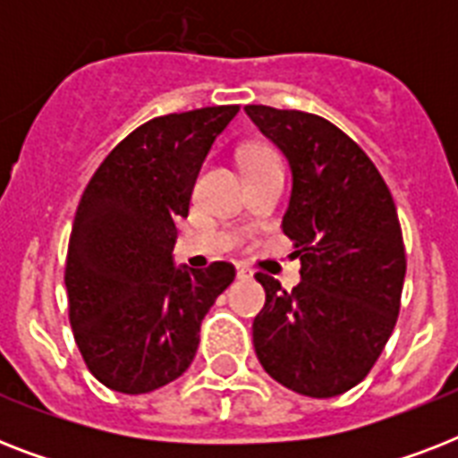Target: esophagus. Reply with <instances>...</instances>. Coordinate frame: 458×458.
Returning a JSON list of instances; mask_svg holds the SVG:
<instances>
[{"instance_id": "esophagus-1", "label": "esophagus", "mask_w": 458, "mask_h": 458, "mask_svg": "<svg viewBox=\"0 0 458 458\" xmlns=\"http://www.w3.org/2000/svg\"><path fill=\"white\" fill-rule=\"evenodd\" d=\"M237 278H240V280L251 278V271H250V268H244V266H237Z\"/></svg>"}]
</instances>
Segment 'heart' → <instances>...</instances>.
I'll list each match as a JSON object with an SVG mask.
<instances>
[{
  "instance_id": "obj_1",
  "label": "heart",
  "mask_w": 458,
  "mask_h": 458,
  "mask_svg": "<svg viewBox=\"0 0 458 458\" xmlns=\"http://www.w3.org/2000/svg\"><path fill=\"white\" fill-rule=\"evenodd\" d=\"M242 161H244V168H257V165H266V164H276L278 157L273 152L271 147H247L242 152Z\"/></svg>"
}]
</instances>
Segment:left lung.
Instances as JSON below:
<instances>
[{"instance_id": "obj_1", "label": "left lung", "mask_w": 458, "mask_h": 458, "mask_svg": "<svg viewBox=\"0 0 458 458\" xmlns=\"http://www.w3.org/2000/svg\"><path fill=\"white\" fill-rule=\"evenodd\" d=\"M244 111L290 164L283 233L301 261L290 293L257 273L266 304L251 326L254 352L287 390L335 397L369 376L397 323L406 276L397 207L373 161L337 125L264 104Z\"/></svg>"}]
</instances>
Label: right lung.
<instances>
[{
    "instance_id": "add662e5",
    "label": "right lung",
    "mask_w": 458,
    "mask_h": 458,
    "mask_svg": "<svg viewBox=\"0 0 458 458\" xmlns=\"http://www.w3.org/2000/svg\"><path fill=\"white\" fill-rule=\"evenodd\" d=\"M240 106L168 114L140 125L104 158L75 211L66 259L68 316L89 373L145 394L190 369L199 326L235 268L173 264L175 221Z\"/></svg>"
}]
</instances>
